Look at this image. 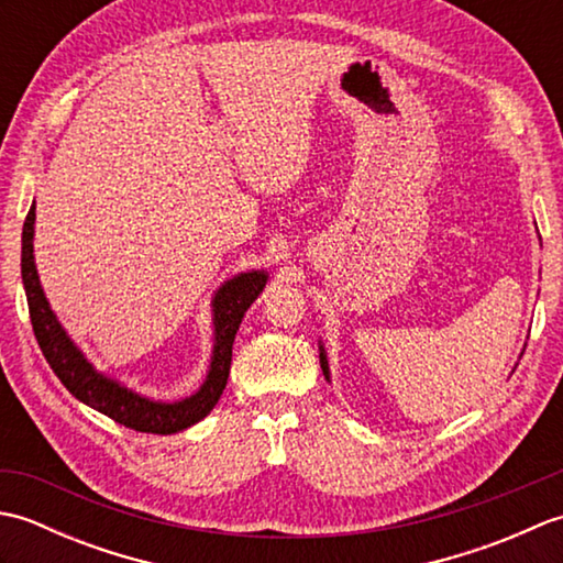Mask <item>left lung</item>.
Listing matches in <instances>:
<instances>
[{
	"mask_svg": "<svg viewBox=\"0 0 563 563\" xmlns=\"http://www.w3.org/2000/svg\"><path fill=\"white\" fill-rule=\"evenodd\" d=\"M321 353H319V361H321V369H324V375H327V379H329V363H327V353H324V349H319Z\"/></svg>",
	"mask_w": 563,
	"mask_h": 563,
	"instance_id": "obj_1",
	"label": "left lung"
}]
</instances>
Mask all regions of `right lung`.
<instances>
[{
  "label": "right lung",
  "instance_id": "add662e5",
  "mask_svg": "<svg viewBox=\"0 0 563 563\" xmlns=\"http://www.w3.org/2000/svg\"><path fill=\"white\" fill-rule=\"evenodd\" d=\"M33 222L35 206H31L21 234V278L23 288H26L29 314L35 341H38L47 365L53 367V373L69 389L71 397H77L79 401L91 406V409L113 418L115 423L140 430V433L172 435L178 433V430H186L202 421L222 397L227 377H230L232 343L239 324H242L246 309L254 305L256 297L266 288L268 275L263 271L239 273L214 292V349L206 382H202V387L196 394H190L188 399L174 404L152 401L147 397H140L133 389L118 385L115 379L97 373L87 357L81 355L77 345L69 341L65 329L59 327L57 317L53 314L51 305L45 300L38 271H35L33 263Z\"/></svg>",
  "mask_w": 563,
  "mask_h": 563
}]
</instances>
